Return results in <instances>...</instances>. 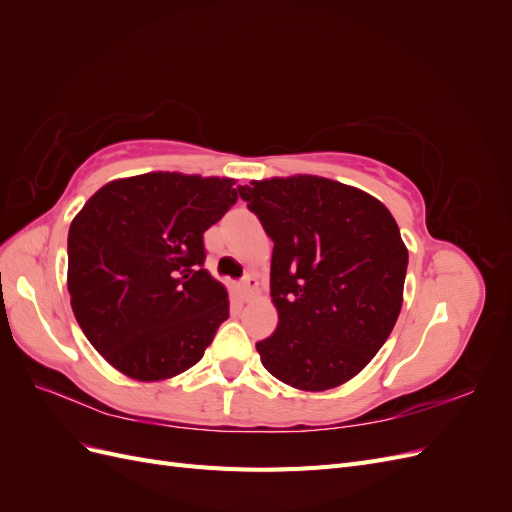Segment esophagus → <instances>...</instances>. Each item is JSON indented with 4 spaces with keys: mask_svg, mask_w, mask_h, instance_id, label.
<instances>
[{
    "mask_svg": "<svg viewBox=\"0 0 512 512\" xmlns=\"http://www.w3.org/2000/svg\"><path fill=\"white\" fill-rule=\"evenodd\" d=\"M241 297L243 301H250L254 297H258V280L254 275H245L241 282Z\"/></svg>",
    "mask_w": 512,
    "mask_h": 512,
    "instance_id": "1",
    "label": "esophagus"
}]
</instances>
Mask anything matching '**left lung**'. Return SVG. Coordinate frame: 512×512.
<instances>
[{"label": "left lung", "instance_id": "1", "mask_svg": "<svg viewBox=\"0 0 512 512\" xmlns=\"http://www.w3.org/2000/svg\"><path fill=\"white\" fill-rule=\"evenodd\" d=\"M273 241L277 329L256 344L271 376L320 393L342 386L389 339L404 303L408 247L378 198L318 175L241 185Z\"/></svg>", "mask_w": 512, "mask_h": 512}]
</instances>
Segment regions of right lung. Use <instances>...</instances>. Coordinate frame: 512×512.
Returning a JSON list of instances; mask_svg holds the SVG:
<instances>
[{"mask_svg": "<svg viewBox=\"0 0 512 512\" xmlns=\"http://www.w3.org/2000/svg\"><path fill=\"white\" fill-rule=\"evenodd\" d=\"M235 179L145 173L108 181L74 215L68 292L102 359L136 382L196 365L228 318V292L200 269L203 235L237 203Z\"/></svg>", "mask_w": 512, "mask_h": 512, "instance_id": "1", "label": "right lung"}]
</instances>
